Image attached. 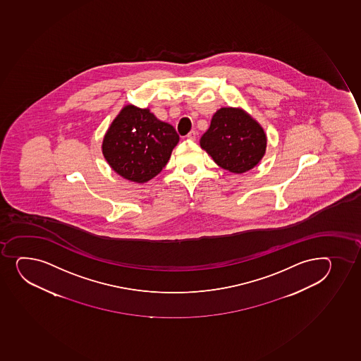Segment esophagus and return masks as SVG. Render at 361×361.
<instances>
[{
	"instance_id": "esophagus-1",
	"label": "esophagus",
	"mask_w": 361,
	"mask_h": 361,
	"mask_svg": "<svg viewBox=\"0 0 361 361\" xmlns=\"http://www.w3.org/2000/svg\"><path fill=\"white\" fill-rule=\"evenodd\" d=\"M197 132H196V130H191V132H190L189 134H188V135H186V137H188V139H189V140H196V137H197Z\"/></svg>"
}]
</instances>
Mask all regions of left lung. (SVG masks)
<instances>
[{"label":"left lung","instance_id":"obj_1","mask_svg":"<svg viewBox=\"0 0 361 361\" xmlns=\"http://www.w3.org/2000/svg\"><path fill=\"white\" fill-rule=\"evenodd\" d=\"M262 126L240 108H221L200 144L214 161L227 171L243 173L262 160L266 151Z\"/></svg>","mask_w":361,"mask_h":361}]
</instances>
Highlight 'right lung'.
Instances as JSON below:
<instances>
[{"mask_svg":"<svg viewBox=\"0 0 361 361\" xmlns=\"http://www.w3.org/2000/svg\"><path fill=\"white\" fill-rule=\"evenodd\" d=\"M179 135L149 109L123 106L103 139L102 153L110 167L130 182L146 183L163 170Z\"/></svg>","mask_w":361,"mask_h":361,"instance_id":"obj_1","label":"right lung"}]
</instances>
